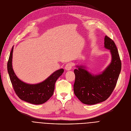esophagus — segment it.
<instances>
[{
	"label": "esophagus",
	"instance_id": "1",
	"mask_svg": "<svg viewBox=\"0 0 131 131\" xmlns=\"http://www.w3.org/2000/svg\"><path fill=\"white\" fill-rule=\"evenodd\" d=\"M72 63H67L66 65V66H65V69L66 70H70L71 68H72Z\"/></svg>",
	"mask_w": 131,
	"mask_h": 131
}]
</instances>
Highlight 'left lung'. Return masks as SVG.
Here are the masks:
<instances>
[{
    "label": "left lung",
    "instance_id": "1",
    "mask_svg": "<svg viewBox=\"0 0 131 131\" xmlns=\"http://www.w3.org/2000/svg\"><path fill=\"white\" fill-rule=\"evenodd\" d=\"M104 41L105 47L110 50L112 55L111 62L105 70L94 76L82 66L74 70V93L85 104L94 105L106 101L115 89L121 71V62L115 43L107 36Z\"/></svg>",
    "mask_w": 131,
    "mask_h": 131
}]
</instances>
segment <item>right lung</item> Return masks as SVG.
<instances>
[{"mask_svg":"<svg viewBox=\"0 0 131 131\" xmlns=\"http://www.w3.org/2000/svg\"><path fill=\"white\" fill-rule=\"evenodd\" d=\"M13 47L11 51L7 63V69L13 88L21 100L35 105L46 102L53 95L55 83L64 72L63 69L55 71L46 80L36 84H29L18 79L12 68V59Z\"/></svg>","mask_w":131,"mask_h":131,"instance_id":"1","label":"right lung"}]
</instances>
